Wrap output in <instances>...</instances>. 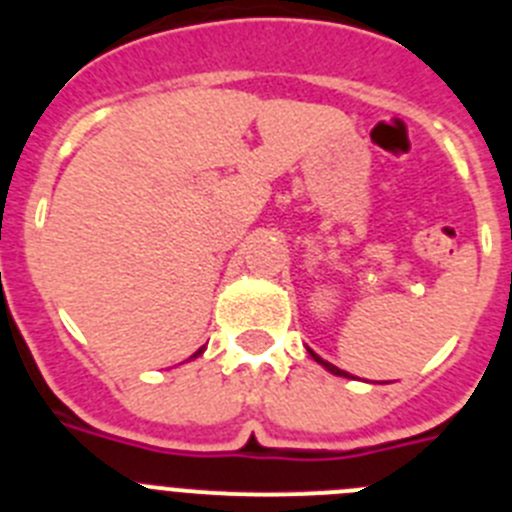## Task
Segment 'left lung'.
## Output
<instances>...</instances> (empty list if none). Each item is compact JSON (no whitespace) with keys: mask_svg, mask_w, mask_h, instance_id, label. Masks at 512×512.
I'll return each instance as SVG.
<instances>
[{"mask_svg":"<svg viewBox=\"0 0 512 512\" xmlns=\"http://www.w3.org/2000/svg\"><path fill=\"white\" fill-rule=\"evenodd\" d=\"M307 351H310V356H312V359L318 361V364H320V366H323V369H328V372H330V374H336V377H348V372H343V369H338V366H336V364H330V361L320 359V356H318V354H315V351H312V348H307Z\"/></svg>","mask_w":512,"mask_h":512,"instance_id":"left-lung-1","label":"left lung"}]
</instances>
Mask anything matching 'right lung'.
<instances>
[{
    "label": "right lung",
    "instance_id": "obj_1",
    "mask_svg": "<svg viewBox=\"0 0 512 512\" xmlns=\"http://www.w3.org/2000/svg\"><path fill=\"white\" fill-rule=\"evenodd\" d=\"M202 351H205V348H200V351H197V354H194V356H192V359H197V356H200V354H202Z\"/></svg>",
    "mask_w": 512,
    "mask_h": 512
}]
</instances>
